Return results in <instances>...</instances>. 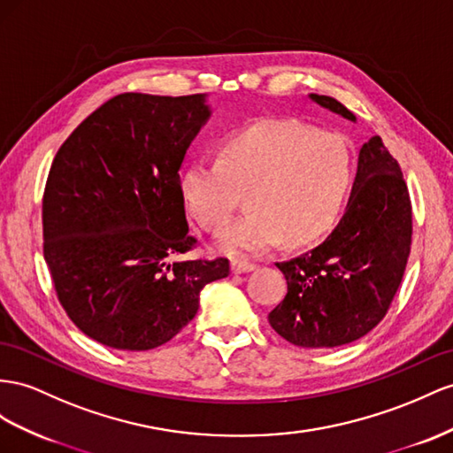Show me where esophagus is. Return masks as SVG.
Instances as JSON below:
<instances>
[{
	"label": "esophagus",
	"instance_id": "1",
	"mask_svg": "<svg viewBox=\"0 0 453 453\" xmlns=\"http://www.w3.org/2000/svg\"><path fill=\"white\" fill-rule=\"evenodd\" d=\"M252 270H257V265H254L252 262H247V260H231V272L234 273H249Z\"/></svg>",
	"mask_w": 453,
	"mask_h": 453
}]
</instances>
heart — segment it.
Returning a JSON list of instances; mask_svg holds the SVG:
<instances>
[{
  "mask_svg": "<svg viewBox=\"0 0 453 453\" xmlns=\"http://www.w3.org/2000/svg\"><path fill=\"white\" fill-rule=\"evenodd\" d=\"M352 183V155L331 132L265 119L231 134L222 158L199 157L181 172L185 208L204 229H219L249 190L253 211L224 227L219 250L260 254L321 237L337 219Z\"/></svg>",
  "mask_w": 453,
  "mask_h": 453,
  "instance_id": "1",
  "label": "heart"
}]
</instances>
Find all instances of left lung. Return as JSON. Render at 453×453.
<instances>
[{"instance_id":"left-lung-1","label":"left lung","mask_w":453,"mask_h":453,"mask_svg":"<svg viewBox=\"0 0 453 453\" xmlns=\"http://www.w3.org/2000/svg\"><path fill=\"white\" fill-rule=\"evenodd\" d=\"M311 101L342 119L354 112L327 96ZM411 245V203L398 166L379 135L359 149L344 216L306 254L277 264L287 295L268 316L285 341L334 348L362 339L385 318L402 283Z\"/></svg>"}]
</instances>
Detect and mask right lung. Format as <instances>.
Returning a JSON list of instances; mask_svg holds the SVG:
<instances>
[{
	"instance_id": "1",
	"label": "right lung",
	"mask_w": 453,
	"mask_h": 453,
	"mask_svg": "<svg viewBox=\"0 0 453 453\" xmlns=\"http://www.w3.org/2000/svg\"><path fill=\"white\" fill-rule=\"evenodd\" d=\"M206 94H122L80 124L45 183L43 258L59 303L89 339L150 350L188 326L229 262L178 260L189 235L180 168L211 119Z\"/></svg>"
}]
</instances>
